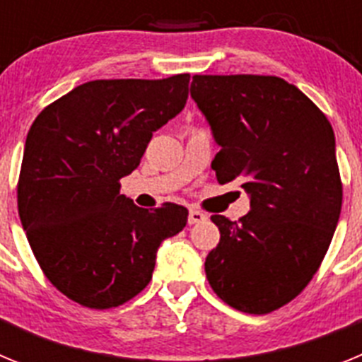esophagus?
<instances>
[{
	"label": "esophagus",
	"instance_id": "34e87169",
	"mask_svg": "<svg viewBox=\"0 0 362 362\" xmlns=\"http://www.w3.org/2000/svg\"><path fill=\"white\" fill-rule=\"evenodd\" d=\"M204 219H206V216H204L203 212H199V210L190 209V212H188V223H190V225H197V223H203Z\"/></svg>",
	"mask_w": 362,
	"mask_h": 362
}]
</instances>
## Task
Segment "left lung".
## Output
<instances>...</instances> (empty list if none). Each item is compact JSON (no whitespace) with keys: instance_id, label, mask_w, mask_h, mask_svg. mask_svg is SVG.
I'll return each instance as SVG.
<instances>
[{"instance_id":"8db88e82","label":"left lung","mask_w":362,"mask_h":362,"mask_svg":"<svg viewBox=\"0 0 362 362\" xmlns=\"http://www.w3.org/2000/svg\"><path fill=\"white\" fill-rule=\"evenodd\" d=\"M190 94L221 150V185L250 194L239 221L212 216L219 245L204 272L226 305L263 315L296 299L321 267L343 206L330 121L276 76H194Z\"/></svg>"}]
</instances>
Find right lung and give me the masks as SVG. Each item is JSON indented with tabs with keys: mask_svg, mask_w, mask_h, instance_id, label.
<instances>
[{
	"mask_svg": "<svg viewBox=\"0 0 362 362\" xmlns=\"http://www.w3.org/2000/svg\"><path fill=\"white\" fill-rule=\"evenodd\" d=\"M190 74L95 79L40 112L28 130L18 212L47 279L81 306H119L152 279L163 239L185 228L174 203L139 209L119 194L152 132L183 110Z\"/></svg>",
	"mask_w": 362,
	"mask_h": 362,
	"instance_id": "1",
	"label": "right lung"
}]
</instances>
